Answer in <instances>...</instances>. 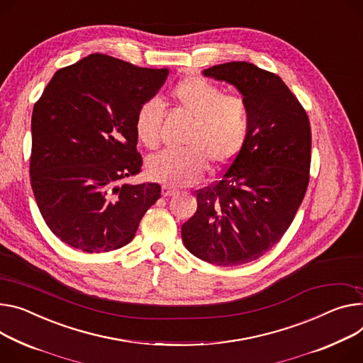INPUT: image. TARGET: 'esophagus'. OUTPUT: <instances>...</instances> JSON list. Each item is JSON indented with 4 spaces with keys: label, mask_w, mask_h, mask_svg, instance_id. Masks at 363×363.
Returning a JSON list of instances; mask_svg holds the SVG:
<instances>
[{
    "label": "esophagus",
    "mask_w": 363,
    "mask_h": 363,
    "mask_svg": "<svg viewBox=\"0 0 363 363\" xmlns=\"http://www.w3.org/2000/svg\"><path fill=\"white\" fill-rule=\"evenodd\" d=\"M161 193H162L164 198H169V196H174L176 193H179V190L174 189V187H172V186H162Z\"/></svg>",
    "instance_id": "esophagus-1"
}]
</instances>
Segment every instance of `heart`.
I'll return each instance as SVG.
<instances>
[{
  "label": "heart",
  "instance_id": "1",
  "mask_svg": "<svg viewBox=\"0 0 363 363\" xmlns=\"http://www.w3.org/2000/svg\"><path fill=\"white\" fill-rule=\"evenodd\" d=\"M173 101L194 121L183 151H164L148 160L151 179L170 184L196 183L208 170L228 165L241 151L250 129V108L241 96L225 94L201 77H186L172 89ZM164 108L148 100L138 108L135 132L147 148H157Z\"/></svg>",
  "mask_w": 363,
  "mask_h": 363
}]
</instances>
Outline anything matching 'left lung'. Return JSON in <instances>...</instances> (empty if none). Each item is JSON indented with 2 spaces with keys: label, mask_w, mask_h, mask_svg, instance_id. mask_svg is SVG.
Returning a JSON list of instances; mask_svg holds the SVG:
<instances>
[{
  "label": "left lung",
  "mask_w": 363,
  "mask_h": 363,
  "mask_svg": "<svg viewBox=\"0 0 363 363\" xmlns=\"http://www.w3.org/2000/svg\"><path fill=\"white\" fill-rule=\"evenodd\" d=\"M205 77L234 86L250 108L245 143L222 177L198 190V209L182 225L189 252L218 266L257 260L282 238L310 180L311 126L282 78L238 61Z\"/></svg>",
  "instance_id": "left-lung-1"
}]
</instances>
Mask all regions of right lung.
<instances>
[{"mask_svg":"<svg viewBox=\"0 0 363 363\" xmlns=\"http://www.w3.org/2000/svg\"><path fill=\"white\" fill-rule=\"evenodd\" d=\"M167 75L93 53L55 72L35 104L30 183L46 225L65 244L118 250L161 198L157 183L121 182L141 172L135 116Z\"/></svg>","mask_w":363,"mask_h":363,"instance_id":"add662e5","label":"right lung"}]
</instances>
